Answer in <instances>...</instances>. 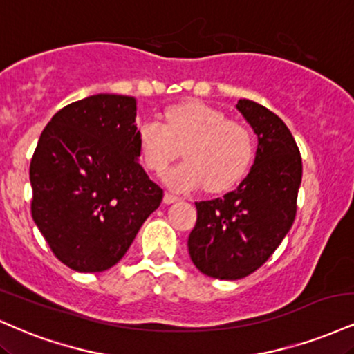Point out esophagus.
<instances>
[{"label": "esophagus", "instance_id": "34e87169", "mask_svg": "<svg viewBox=\"0 0 354 354\" xmlns=\"http://www.w3.org/2000/svg\"><path fill=\"white\" fill-rule=\"evenodd\" d=\"M163 201H165V204H173V203L180 201V198H178V196L171 194V193H165V198H163Z\"/></svg>", "mask_w": 354, "mask_h": 354}]
</instances>
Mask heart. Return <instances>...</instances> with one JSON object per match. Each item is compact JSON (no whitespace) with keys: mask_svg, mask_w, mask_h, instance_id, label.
Here are the masks:
<instances>
[{"mask_svg":"<svg viewBox=\"0 0 354 354\" xmlns=\"http://www.w3.org/2000/svg\"><path fill=\"white\" fill-rule=\"evenodd\" d=\"M136 142L143 165L156 174L165 173L183 148L185 161L165 174L174 191L201 185L209 193L231 189L250 169L255 153L254 135L244 123L198 100L169 107L165 123L145 122Z\"/></svg>","mask_w":354,"mask_h":354,"instance_id":"1","label":"heart"}]
</instances>
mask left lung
<instances>
[{
    "label": "left lung",
    "mask_w": 354,
    "mask_h": 354,
    "mask_svg": "<svg viewBox=\"0 0 354 354\" xmlns=\"http://www.w3.org/2000/svg\"><path fill=\"white\" fill-rule=\"evenodd\" d=\"M237 110L257 135L254 166L237 189L196 203L191 261L204 275L237 280L267 262L290 231L301 183V156L290 130L274 112L242 99Z\"/></svg>",
    "instance_id": "left-lung-1"
}]
</instances>
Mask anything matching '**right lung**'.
<instances>
[{"label": "right lung", "mask_w": 354, "mask_h": 354, "mask_svg": "<svg viewBox=\"0 0 354 354\" xmlns=\"http://www.w3.org/2000/svg\"><path fill=\"white\" fill-rule=\"evenodd\" d=\"M135 115L129 95L72 102L50 118L34 150L32 219L75 272L113 267L163 199L138 163Z\"/></svg>", "instance_id": "obj_1"}]
</instances>
